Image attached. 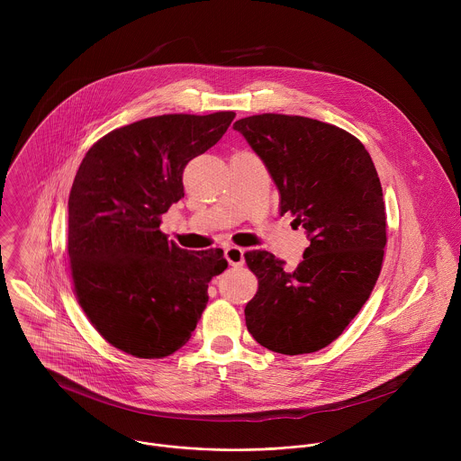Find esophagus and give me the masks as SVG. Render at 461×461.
<instances>
[{
  "label": "esophagus",
  "mask_w": 461,
  "mask_h": 461,
  "mask_svg": "<svg viewBox=\"0 0 461 461\" xmlns=\"http://www.w3.org/2000/svg\"><path fill=\"white\" fill-rule=\"evenodd\" d=\"M225 259L230 266H241L245 263V252L240 247H227L225 249Z\"/></svg>",
  "instance_id": "obj_1"
}]
</instances>
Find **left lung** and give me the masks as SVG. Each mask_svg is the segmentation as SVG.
<instances>
[{
	"label": "left lung",
	"mask_w": 461,
	"mask_h": 461,
	"mask_svg": "<svg viewBox=\"0 0 461 461\" xmlns=\"http://www.w3.org/2000/svg\"><path fill=\"white\" fill-rule=\"evenodd\" d=\"M263 159L311 245L294 269L247 252L259 278L247 329L271 351L312 353L335 340L369 298L384 261L385 202L375 163L349 132L307 117L263 113L234 124Z\"/></svg>",
	"instance_id": "left-lung-1"
}]
</instances>
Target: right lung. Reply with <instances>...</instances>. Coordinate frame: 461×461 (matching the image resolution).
<instances>
[{
	"instance_id": "obj_1",
	"label": "right lung",
	"mask_w": 461,
	"mask_h": 461,
	"mask_svg": "<svg viewBox=\"0 0 461 461\" xmlns=\"http://www.w3.org/2000/svg\"><path fill=\"white\" fill-rule=\"evenodd\" d=\"M234 112L150 117L85 154L68 195V259L79 305L115 348L161 358L183 348L209 300L223 250L190 252L159 230L185 197L183 170L227 131Z\"/></svg>"
}]
</instances>
